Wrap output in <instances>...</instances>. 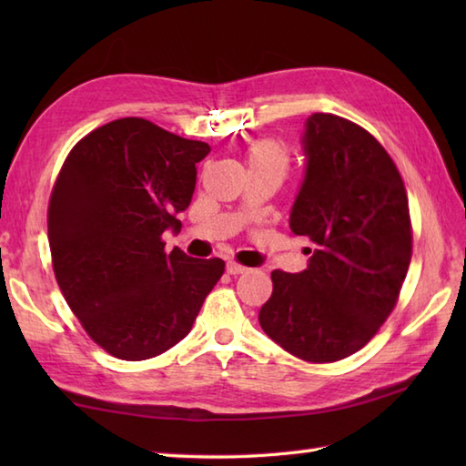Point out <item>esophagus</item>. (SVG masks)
I'll return each instance as SVG.
<instances>
[{
    "label": "esophagus",
    "instance_id": "obj_1",
    "mask_svg": "<svg viewBox=\"0 0 466 466\" xmlns=\"http://www.w3.org/2000/svg\"><path fill=\"white\" fill-rule=\"evenodd\" d=\"M226 270H228V274H232V276H236V274H242V272H246L248 268H246V266H242V264H238V262H228L226 264Z\"/></svg>",
    "mask_w": 466,
    "mask_h": 466
}]
</instances>
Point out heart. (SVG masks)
<instances>
[{
    "mask_svg": "<svg viewBox=\"0 0 466 466\" xmlns=\"http://www.w3.org/2000/svg\"><path fill=\"white\" fill-rule=\"evenodd\" d=\"M244 162L248 174H268L282 182L290 170V152L280 140L266 136L248 146V150L244 152Z\"/></svg>",
    "mask_w": 466,
    "mask_h": 466,
    "instance_id": "obj_1",
    "label": "heart"
}]
</instances>
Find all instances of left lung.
<instances>
[{
	"instance_id": "8db88e82",
	"label": "left lung",
	"mask_w": 466,
	"mask_h": 466,
	"mask_svg": "<svg viewBox=\"0 0 466 466\" xmlns=\"http://www.w3.org/2000/svg\"><path fill=\"white\" fill-rule=\"evenodd\" d=\"M306 176L290 230L314 244L309 268L272 272L262 330L309 362L359 352L399 302L412 256L409 198L397 164L364 127L312 114Z\"/></svg>"
}]
</instances>
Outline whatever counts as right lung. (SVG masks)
Masks as SVG:
<instances>
[{"label":"right lung","mask_w":466,"mask_h":466,"mask_svg":"<svg viewBox=\"0 0 466 466\" xmlns=\"http://www.w3.org/2000/svg\"><path fill=\"white\" fill-rule=\"evenodd\" d=\"M210 146L144 117H120L84 136L47 204V240L59 290L87 336L122 360H146L190 332L224 274L220 258L166 252L190 206L196 164Z\"/></svg>","instance_id":"right-lung-1"}]
</instances>
